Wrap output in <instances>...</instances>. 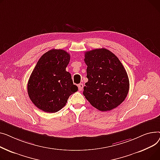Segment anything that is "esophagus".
<instances>
[{
	"label": "esophagus",
	"instance_id": "esophagus-1",
	"mask_svg": "<svg viewBox=\"0 0 160 160\" xmlns=\"http://www.w3.org/2000/svg\"><path fill=\"white\" fill-rule=\"evenodd\" d=\"M83 84H82V83H80V84H78V88H79V90H80V91H82V89H83Z\"/></svg>",
	"mask_w": 160,
	"mask_h": 160
}]
</instances>
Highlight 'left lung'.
<instances>
[{
	"label": "left lung",
	"instance_id": "1",
	"mask_svg": "<svg viewBox=\"0 0 160 160\" xmlns=\"http://www.w3.org/2000/svg\"><path fill=\"white\" fill-rule=\"evenodd\" d=\"M88 79L83 95L96 108L110 111L125 99L129 90L127 73L119 59L106 48L84 53Z\"/></svg>",
	"mask_w": 160,
	"mask_h": 160
}]
</instances>
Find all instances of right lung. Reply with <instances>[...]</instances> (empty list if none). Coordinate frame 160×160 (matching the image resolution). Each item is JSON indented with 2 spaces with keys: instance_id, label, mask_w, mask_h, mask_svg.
Segmentation results:
<instances>
[{
  "instance_id": "add662e5",
  "label": "right lung",
  "mask_w": 160,
  "mask_h": 160,
  "mask_svg": "<svg viewBox=\"0 0 160 160\" xmlns=\"http://www.w3.org/2000/svg\"><path fill=\"white\" fill-rule=\"evenodd\" d=\"M70 54L63 50L52 49L37 62L28 82V93L40 110L54 113L67 104L72 93L78 90L71 74L66 71Z\"/></svg>"
}]
</instances>
